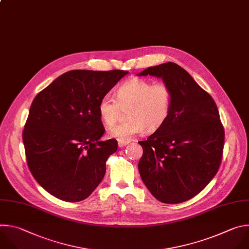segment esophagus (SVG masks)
I'll list each match as a JSON object with an SVG mask.
<instances>
[{"label": "esophagus", "instance_id": "34e87169", "mask_svg": "<svg viewBox=\"0 0 249 249\" xmlns=\"http://www.w3.org/2000/svg\"><path fill=\"white\" fill-rule=\"evenodd\" d=\"M128 143H129V141H119V142H118V145H119L120 148H122V147L126 146Z\"/></svg>", "mask_w": 249, "mask_h": 249}]
</instances>
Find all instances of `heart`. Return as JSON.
<instances>
[{
    "mask_svg": "<svg viewBox=\"0 0 249 249\" xmlns=\"http://www.w3.org/2000/svg\"><path fill=\"white\" fill-rule=\"evenodd\" d=\"M116 100L104 96L98 104V113L106 125L117 119L122 108L127 111V122L110 126L108 134L119 141H129L144 129L154 132L167 121L173 105L172 88L164 82L156 83L142 78H131L117 90Z\"/></svg>",
    "mask_w": 249,
    "mask_h": 249,
    "instance_id": "1",
    "label": "heart"
}]
</instances>
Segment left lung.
Wrapping results in <instances>:
<instances>
[{
  "label": "left lung",
  "mask_w": 249,
  "mask_h": 249,
  "mask_svg": "<svg viewBox=\"0 0 249 249\" xmlns=\"http://www.w3.org/2000/svg\"><path fill=\"white\" fill-rule=\"evenodd\" d=\"M137 75L162 78L173 91L165 124L145 141L138 163L142 181L163 203L191 199L217 174L225 131L213 98L175 63L150 67Z\"/></svg>",
  "instance_id": "8db88e82"
}]
</instances>
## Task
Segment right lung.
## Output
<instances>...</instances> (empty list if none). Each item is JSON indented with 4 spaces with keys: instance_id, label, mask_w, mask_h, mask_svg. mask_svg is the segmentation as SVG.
Instances as JSON below:
<instances>
[{
    "instance_id": "add662e5",
    "label": "right lung",
    "mask_w": 249,
    "mask_h": 249,
    "mask_svg": "<svg viewBox=\"0 0 249 249\" xmlns=\"http://www.w3.org/2000/svg\"><path fill=\"white\" fill-rule=\"evenodd\" d=\"M128 71L75 70L37 94L22 139L28 168L50 194L68 202L87 198L103 179L116 139L101 141V99Z\"/></svg>"
}]
</instances>
